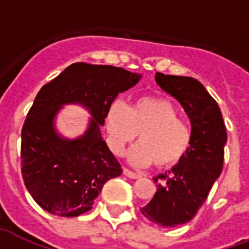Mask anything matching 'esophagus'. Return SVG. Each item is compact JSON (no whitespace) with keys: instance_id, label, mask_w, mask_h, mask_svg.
Masks as SVG:
<instances>
[{"instance_id":"34e87169","label":"esophagus","mask_w":249,"mask_h":249,"mask_svg":"<svg viewBox=\"0 0 249 249\" xmlns=\"http://www.w3.org/2000/svg\"><path fill=\"white\" fill-rule=\"evenodd\" d=\"M123 174L126 175V177H128V178H131V179H136V178H139V177H140L138 173H134V171L130 170V169H127V167H123Z\"/></svg>"}]
</instances>
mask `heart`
Returning <instances> with one entry per match:
<instances>
[{
    "label": "heart",
    "instance_id": "1",
    "mask_svg": "<svg viewBox=\"0 0 249 249\" xmlns=\"http://www.w3.org/2000/svg\"><path fill=\"white\" fill-rule=\"evenodd\" d=\"M109 144L117 155L134 142L138 145L130 153L135 165L169 167L184 157L191 145L190 126L178 118L174 104L162 97L145 96L135 100L130 107L114 103L107 114Z\"/></svg>",
    "mask_w": 249,
    "mask_h": 249
}]
</instances>
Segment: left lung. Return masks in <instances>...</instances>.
<instances>
[{
	"label": "left lung",
	"mask_w": 249,
	"mask_h": 249,
	"mask_svg": "<svg viewBox=\"0 0 249 249\" xmlns=\"http://www.w3.org/2000/svg\"><path fill=\"white\" fill-rule=\"evenodd\" d=\"M156 82L178 100L191 121V145L167 173L153 178L157 192L140 212L162 227H174L194 218L207 200L223 167L226 127L215 100L190 76L156 74Z\"/></svg>",
	"instance_id": "8db88e82"
}]
</instances>
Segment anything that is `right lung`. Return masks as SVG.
I'll return each instance as SVG.
<instances>
[{
	"instance_id": "1",
	"label": "right lung",
	"mask_w": 249,
	"mask_h": 249,
	"mask_svg": "<svg viewBox=\"0 0 249 249\" xmlns=\"http://www.w3.org/2000/svg\"><path fill=\"white\" fill-rule=\"evenodd\" d=\"M140 78L121 67L78 62L38 90L22 128L20 166L27 190L44 211L59 217L87 213L104 184L122 174L100 124L118 93ZM74 102L94 118L86 134L67 141L55 132L54 118L62 105Z\"/></svg>"
}]
</instances>
